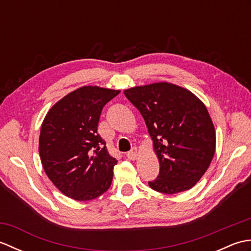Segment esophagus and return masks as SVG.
Segmentation results:
<instances>
[{"instance_id":"1","label":"esophagus","mask_w":251,"mask_h":251,"mask_svg":"<svg viewBox=\"0 0 251 251\" xmlns=\"http://www.w3.org/2000/svg\"><path fill=\"white\" fill-rule=\"evenodd\" d=\"M126 156H127V158L130 159V161H134V159H136L137 156H138V150L136 148H134L130 152L126 154Z\"/></svg>"}]
</instances>
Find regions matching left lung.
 <instances>
[{
    "instance_id": "8db88e82",
    "label": "left lung",
    "mask_w": 251,
    "mask_h": 251,
    "mask_svg": "<svg viewBox=\"0 0 251 251\" xmlns=\"http://www.w3.org/2000/svg\"><path fill=\"white\" fill-rule=\"evenodd\" d=\"M139 110L159 162L150 188L165 194L190 190L209 167L216 131L207 108L190 90L166 82L125 89Z\"/></svg>"
}]
</instances>
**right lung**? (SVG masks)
Listing matches in <instances>:
<instances>
[{
  "instance_id": "1",
  "label": "right lung",
  "mask_w": 251,
  "mask_h": 251,
  "mask_svg": "<svg viewBox=\"0 0 251 251\" xmlns=\"http://www.w3.org/2000/svg\"><path fill=\"white\" fill-rule=\"evenodd\" d=\"M120 92L79 87L52 105L42 123V165L56 188L70 199L90 201L110 188L117 161L97 128L103 106Z\"/></svg>"
}]
</instances>
